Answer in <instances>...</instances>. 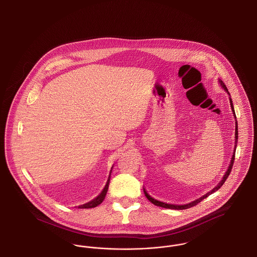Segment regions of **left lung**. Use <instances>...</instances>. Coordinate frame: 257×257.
Wrapping results in <instances>:
<instances>
[{"label":"left lung","instance_id":"left-lung-1","mask_svg":"<svg viewBox=\"0 0 257 257\" xmlns=\"http://www.w3.org/2000/svg\"><path fill=\"white\" fill-rule=\"evenodd\" d=\"M219 82L220 83V86H222V88L227 92V94H228V95H230V94H229V92H228V90H227V88H226V86H225V85H224L221 81H219ZM229 102H230V107H231V109H232L233 115H234V117H235V119H236V115H235V111H234V107H233L231 97H229ZM237 141H238V124H237V121H236V122H235V147H234V152H233V156L232 158H231V162H230V164H229V167H228V169H227V171L225 172L224 176L222 177V180H221L220 183L218 184V185H217V186H216L212 191H210L209 193H207L206 195H204V196L199 197L198 199H196V200L193 201V202H190V203H188V204H184V205H174V204H168V203H165V202H162V201H159V200L154 199L153 197H151V196H149V195L147 194L146 189H144V192H145V195L147 196V199H148L150 202H152L154 205H157V206H160V207L167 208V209L183 210V209H188V208H191L193 207V206H195V205H196L197 203H199L201 200H203L204 198H206L208 196H210V195H212L213 193H215L216 191H218V190L220 189V187L223 185V183L225 182V180L227 179V177L229 176V173H230V171L232 170L234 159H235V150H236V147H237Z\"/></svg>","mask_w":257,"mask_h":257}]
</instances>
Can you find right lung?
Masks as SVG:
<instances>
[{
  "label": "right lung",
  "mask_w": 257,
  "mask_h": 257,
  "mask_svg": "<svg viewBox=\"0 0 257 257\" xmlns=\"http://www.w3.org/2000/svg\"><path fill=\"white\" fill-rule=\"evenodd\" d=\"M110 174L109 175V178H108V181H107V184H106V186H105V188L103 189V191L101 192V194L99 195V196H96L94 199H92L91 201H89V202H87V203H85V204H83V205H81V206H79V208H82V209H88V208H94L98 206L99 204H101L102 203V201L104 200V198H105V196H106V194H107V192H108V188H109V183H110Z\"/></svg>",
  "instance_id": "right-lung-1"
}]
</instances>
